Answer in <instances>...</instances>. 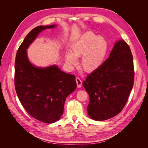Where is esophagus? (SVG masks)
I'll list each match as a JSON object with an SVG mask.
<instances>
[{"mask_svg":"<svg viewBox=\"0 0 148 148\" xmlns=\"http://www.w3.org/2000/svg\"><path fill=\"white\" fill-rule=\"evenodd\" d=\"M76 82H77V87L78 88H81L82 85V81L79 78H76Z\"/></svg>","mask_w":148,"mask_h":148,"instance_id":"34e87169","label":"esophagus"}]
</instances>
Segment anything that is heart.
<instances>
[{"label":"heart","instance_id":"b5f03b06","mask_svg":"<svg viewBox=\"0 0 148 148\" xmlns=\"http://www.w3.org/2000/svg\"><path fill=\"white\" fill-rule=\"evenodd\" d=\"M107 50V44L101 38H97L92 33L83 34L71 46L70 53L65 56L70 65L77 64L76 58L82 57L81 65L84 70L91 72L98 69L102 64Z\"/></svg>","mask_w":148,"mask_h":148}]
</instances>
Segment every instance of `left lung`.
I'll use <instances>...</instances> for the list:
<instances>
[{
    "instance_id": "8db88e82",
    "label": "left lung",
    "mask_w": 148,
    "mask_h": 148,
    "mask_svg": "<svg viewBox=\"0 0 148 148\" xmlns=\"http://www.w3.org/2000/svg\"><path fill=\"white\" fill-rule=\"evenodd\" d=\"M134 75L130 48L123 40H119L108 59L83 83L90 99L87 108L89 117L102 121L119 114L133 88Z\"/></svg>"
}]
</instances>
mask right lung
Returning <instances> with one entry per match:
<instances>
[{
	"label": "right lung",
	"instance_id": "obj_1",
	"mask_svg": "<svg viewBox=\"0 0 148 148\" xmlns=\"http://www.w3.org/2000/svg\"><path fill=\"white\" fill-rule=\"evenodd\" d=\"M56 25L39 26L31 30L18 49L15 62V87L21 105L33 118L44 123L59 120L66 97L77 88L75 77L56 65L36 67L30 63L26 49L41 31Z\"/></svg>",
	"mask_w": 148,
	"mask_h": 148
}]
</instances>
